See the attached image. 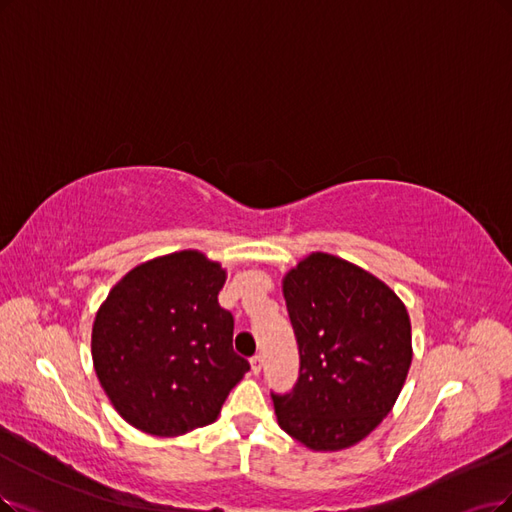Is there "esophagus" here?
Here are the masks:
<instances>
[{
    "instance_id": "esophagus-1",
    "label": "esophagus",
    "mask_w": 512,
    "mask_h": 512,
    "mask_svg": "<svg viewBox=\"0 0 512 512\" xmlns=\"http://www.w3.org/2000/svg\"><path fill=\"white\" fill-rule=\"evenodd\" d=\"M261 367H263V356L261 354H255L251 358V373L253 375H259L261 373Z\"/></svg>"
}]
</instances>
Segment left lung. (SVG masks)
I'll list each match as a JSON object with an SVG mask.
<instances>
[{
  "mask_svg": "<svg viewBox=\"0 0 512 512\" xmlns=\"http://www.w3.org/2000/svg\"><path fill=\"white\" fill-rule=\"evenodd\" d=\"M299 348L291 392H272L280 428L314 451L346 449L380 426L411 365L403 301L363 268L312 253L282 282Z\"/></svg>",
  "mask_w": 512,
  "mask_h": 512,
  "instance_id": "1",
  "label": "left lung"
}]
</instances>
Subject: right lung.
Wrapping results in <instances>:
<instances>
[{
  "mask_svg": "<svg viewBox=\"0 0 512 512\" xmlns=\"http://www.w3.org/2000/svg\"><path fill=\"white\" fill-rule=\"evenodd\" d=\"M219 263L198 251L151 259L107 295L92 327V361L111 405L135 428L177 437L217 420L251 369L219 306Z\"/></svg>",
  "mask_w": 512,
  "mask_h": 512,
  "instance_id": "1",
  "label": "right lung"
}]
</instances>
